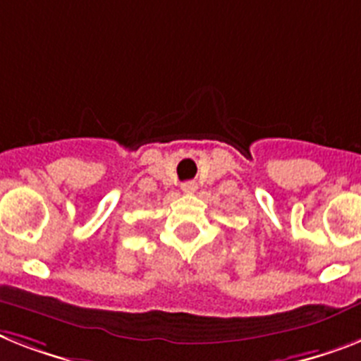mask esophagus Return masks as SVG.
I'll use <instances>...</instances> for the list:
<instances>
[{
  "label": "esophagus",
  "instance_id": "34e87169",
  "mask_svg": "<svg viewBox=\"0 0 361 361\" xmlns=\"http://www.w3.org/2000/svg\"><path fill=\"white\" fill-rule=\"evenodd\" d=\"M181 189H183V192H189V195H192V192H195L198 187H196L195 181H187V183H183V185H181Z\"/></svg>",
  "mask_w": 361,
  "mask_h": 361
}]
</instances>
